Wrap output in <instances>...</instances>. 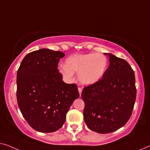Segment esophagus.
Returning <instances> with one entry per match:
<instances>
[{"mask_svg": "<svg viewBox=\"0 0 150 150\" xmlns=\"http://www.w3.org/2000/svg\"><path fill=\"white\" fill-rule=\"evenodd\" d=\"M78 91H79V96H81V92H82V89L79 88H78Z\"/></svg>", "mask_w": 150, "mask_h": 150, "instance_id": "1", "label": "esophagus"}]
</instances>
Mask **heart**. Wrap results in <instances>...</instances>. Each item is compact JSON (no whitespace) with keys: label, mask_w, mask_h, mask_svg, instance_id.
<instances>
[{"label":"heart","mask_w":150,"mask_h":150,"mask_svg":"<svg viewBox=\"0 0 150 150\" xmlns=\"http://www.w3.org/2000/svg\"><path fill=\"white\" fill-rule=\"evenodd\" d=\"M108 67V59L102 54H75L69 57L59 72L67 82H71L75 72L83 86H91L103 77Z\"/></svg>","instance_id":"1"}]
</instances>
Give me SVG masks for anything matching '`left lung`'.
<instances>
[{
  "label": "left lung",
  "instance_id": "8db88e82",
  "mask_svg": "<svg viewBox=\"0 0 150 150\" xmlns=\"http://www.w3.org/2000/svg\"><path fill=\"white\" fill-rule=\"evenodd\" d=\"M108 68L99 81L83 88V118L90 130L109 133L121 128L131 117L136 99L134 71L125 60L111 53Z\"/></svg>",
  "mask_w": 150,
  "mask_h": 150
}]
</instances>
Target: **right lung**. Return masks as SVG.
<instances>
[{"label": "right lung", "mask_w": 150, "mask_h": 150, "mask_svg": "<svg viewBox=\"0 0 150 150\" xmlns=\"http://www.w3.org/2000/svg\"><path fill=\"white\" fill-rule=\"evenodd\" d=\"M64 54L42 48L27 54L17 73V99L20 111L35 131L59 130L79 93L75 84L62 81L57 67Z\"/></svg>", "instance_id": "right-lung-1"}]
</instances>
